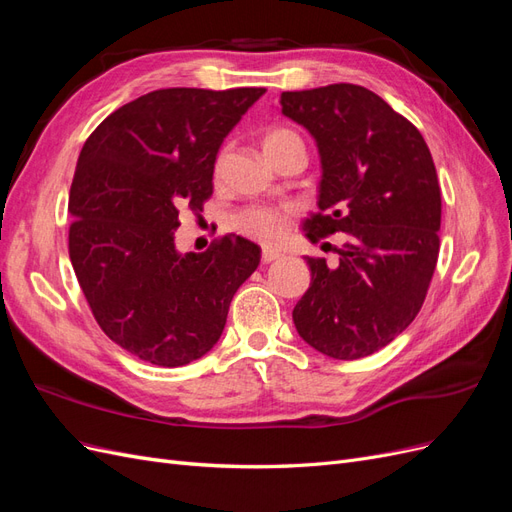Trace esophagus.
<instances>
[{"label": "esophagus", "mask_w": 512, "mask_h": 512, "mask_svg": "<svg viewBox=\"0 0 512 512\" xmlns=\"http://www.w3.org/2000/svg\"><path fill=\"white\" fill-rule=\"evenodd\" d=\"M262 262H265V265H269V262H273V260H277V258H282V254L280 252H277V250H269V247H267V250H262Z\"/></svg>", "instance_id": "esophagus-1"}]
</instances>
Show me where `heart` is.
<instances>
[{
	"label": "heart",
	"mask_w": 512,
	"mask_h": 512,
	"mask_svg": "<svg viewBox=\"0 0 512 512\" xmlns=\"http://www.w3.org/2000/svg\"><path fill=\"white\" fill-rule=\"evenodd\" d=\"M297 141H301L297 132H292L282 126H273L265 134H262V149H265V153L271 158L277 149H282L284 145L297 143ZM222 164H224V153H220L218 160H215V175H220ZM230 224L239 232V235H245V237H250V239L260 241L265 245L280 241L284 230H286L284 215L271 207L241 209L239 213L232 215Z\"/></svg>",
	"instance_id": "b5f03b06"
}]
</instances>
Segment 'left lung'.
I'll list each match as a JSON object with an SVG mask.
<instances>
[{"label": "left lung", "instance_id": "obj_1", "mask_svg": "<svg viewBox=\"0 0 512 512\" xmlns=\"http://www.w3.org/2000/svg\"><path fill=\"white\" fill-rule=\"evenodd\" d=\"M282 113L316 138L322 179L307 239L346 232L339 265L305 256L312 284L292 309L318 352L352 361L391 344L421 312L440 252L442 198L429 147L374 91H284Z\"/></svg>", "mask_w": 512, "mask_h": 512}]
</instances>
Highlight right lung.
<instances>
[{
    "label": "right lung",
    "instance_id": "right-lung-1",
    "mask_svg": "<svg viewBox=\"0 0 512 512\" xmlns=\"http://www.w3.org/2000/svg\"><path fill=\"white\" fill-rule=\"evenodd\" d=\"M265 87L158 89L123 104L74 170L68 252L100 329L141 361L179 367L218 342L232 297L260 262L237 235L179 254V211H203L226 134Z\"/></svg>",
    "mask_w": 512,
    "mask_h": 512
}]
</instances>
